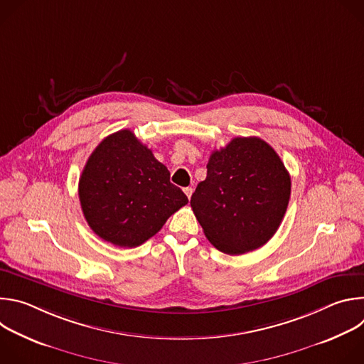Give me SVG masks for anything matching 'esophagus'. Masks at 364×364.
Here are the masks:
<instances>
[{"label":"esophagus","instance_id":"esophagus-1","mask_svg":"<svg viewBox=\"0 0 364 364\" xmlns=\"http://www.w3.org/2000/svg\"><path fill=\"white\" fill-rule=\"evenodd\" d=\"M183 191H184V194L190 198L191 197V194H193V188L191 187H186V188H183Z\"/></svg>","mask_w":364,"mask_h":364}]
</instances>
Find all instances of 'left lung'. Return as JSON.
Here are the masks:
<instances>
[{
    "label": "left lung",
    "mask_w": 364,
    "mask_h": 364,
    "mask_svg": "<svg viewBox=\"0 0 364 364\" xmlns=\"http://www.w3.org/2000/svg\"><path fill=\"white\" fill-rule=\"evenodd\" d=\"M289 196L291 177L275 149L257 136H237L212 152L190 204L216 249L242 255L275 235Z\"/></svg>",
    "instance_id": "1"
}]
</instances>
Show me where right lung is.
Returning a JSON list of instances; mask_svg holds the SVG:
<instances>
[{
	"instance_id": "obj_1",
	"label": "right lung",
	"mask_w": 364,
	"mask_h": 364,
	"mask_svg": "<svg viewBox=\"0 0 364 364\" xmlns=\"http://www.w3.org/2000/svg\"><path fill=\"white\" fill-rule=\"evenodd\" d=\"M79 200L90 229L121 247L142 245L188 203L167 167L129 129L107 136L90 154Z\"/></svg>"
}]
</instances>
